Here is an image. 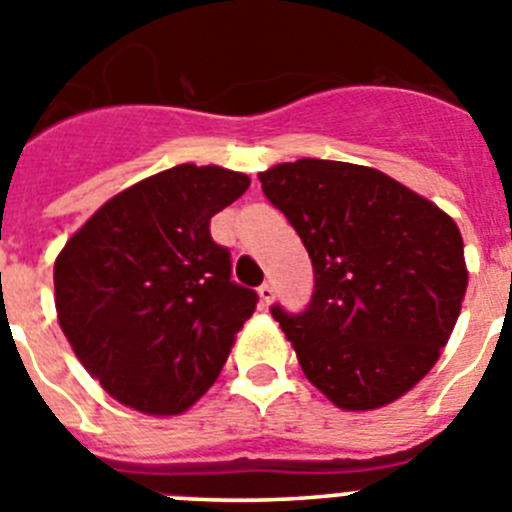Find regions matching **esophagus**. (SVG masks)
Instances as JSON below:
<instances>
[{
    "instance_id": "34e87169",
    "label": "esophagus",
    "mask_w": 512,
    "mask_h": 512,
    "mask_svg": "<svg viewBox=\"0 0 512 512\" xmlns=\"http://www.w3.org/2000/svg\"><path fill=\"white\" fill-rule=\"evenodd\" d=\"M259 300H261V307H269L271 302H274V287H271V284H261Z\"/></svg>"
}]
</instances>
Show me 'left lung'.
Instances as JSON below:
<instances>
[{
	"instance_id": "1",
	"label": "left lung",
	"mask_w": 512,
	"mask_h": 512,
	"mask_svg": "<svg viewBox=\"0 0 512 512\" xmlns=\"http://www.w3.org/2000/svg\"><path fill=\"white\" fill-rule=\"evenodd\" d=\"M259 179L315 269L302 315L271 310L305 377L348 413L400 400L436 366L467 295L454 217L372 166L300 158Z\"/></svg>"
}]
</instances>
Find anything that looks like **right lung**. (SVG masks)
<instances>
[{
	"instance_id": "right-lung-1",
	"label": "right lung",
	"mask_w": 512,
	"mask_h": 512,
	"mask_svg": "<svg viewBox=\"0 0 512 512\" xmlns=\"http://www.w3.org/2000/svg\"><path fill=\"white\" fill-rule=\"evenodd\" d=\"M251 179L179 164L104 202L53 266L63 336L102 390L146 415H179L228 361L256 292L230 282L210 217Z\"/></svg>"
}]
</instances>
